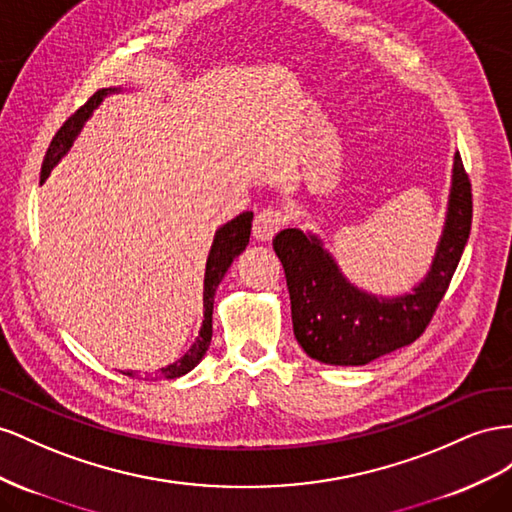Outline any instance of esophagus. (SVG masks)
Returning a JSON list of instances; mask_svg holds the SVG:
<instances>
[{
    "label": "esophagus",
    "mask_w": 512,
    "mask_h": 512,
    "mask_svg": "<svg viewBox=\"0 0 512 512\" xmlns=\"http://www.w3.org/2000/svg\"><path fill=\"white\" fill-rule=\"evenodd\" d=\"M285 223V214L279 212V210H261L257 216H255V223H253V236L257 242H270L276 231H279Z\"/></svg>",
    "instance_id": "obj_1"
}]
</instances>
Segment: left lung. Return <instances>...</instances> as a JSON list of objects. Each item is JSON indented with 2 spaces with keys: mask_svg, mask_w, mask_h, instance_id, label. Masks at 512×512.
Listing matches in <instances>:
<instances>
[{
  "mask_svg": "<svg viewBox=\"0 0 512 512\" xmlns=\"http://www.w3.org/2000/svg\"><path fill=\"white\" fill-rule=\"evenodd\" d=\"M470 227L472 186L455 152L442 236L427 274L410 294L377 296L354 285L313 231L276 233L272 246L285 270L294 334L306 356L334 367H362L414 343L446 294Z\"/></svg>",
  "mask_w": 512,
  "mask_h": 512,
  "instance_id": "1",
  "label": "left lung"
}]
</instances>
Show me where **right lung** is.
Segmentation results:
<instances>
[{"instance_id": "obj_1", "label": "right lung", "mask_w": 512, "mask_h": 512, "mask_svg": "<svg viewBox=\"0 0 512 512\" xmlns=\"http://www.w3.org/2000/svg\"><path fill=\"white\" fill-rule=\"evenodd\" d=\"M118 92H124L122 87H102V90H98L60 130H57V135L53 137L47 150L45 163H42V171H40L42 182H45L51 175V171L62 163V158L70 152L72 145H75L85 122L92 118L94 111L102 105V100H105L109 94H118ZM251 223H253V212H242L240 216L231 218L229 223L216 229L210 253H208V261H206V274H203V321L199 328V337L180 360L169 364V367H165L152 379L182 377L188 371H193L201 362V358L206 356L212 341V311H214L216 287L221 285L225 272L233 264V259H236L246 248L248 238H251ZM145 379H150V375H145Z\"/></svg>"}]
</instances>
